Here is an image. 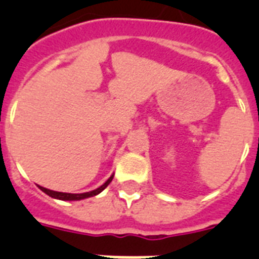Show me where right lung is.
<instances>
[{
    "instance_id": "add662e5",
    "label": "right lung",
    "mask_w": 259,
    "mask_h": 259,
    "mask_svg": "<svg viewBox=\"0 0 259 259\" xmlns=\"http://www.w3.org/2000/svg\"><path fill=\"white\" fill-rule=\"evenodd\" d=\"M113 178H114V175H111L109 178V179H107L106 182H105L104 184L101 185V187H100V188L95 189V191L85 192V193H63V192L50 191V189L44 188V187H40V185H38V188H40L41 191L44 192V193H47L48 196H50V197H53V198H57V200H62V201H79V200H84V198L93 197V196H97L98 193H101V192L104 191L105 188H106L107 185H109L110 183H111Z\"/></svg>"
}]
</instances>
